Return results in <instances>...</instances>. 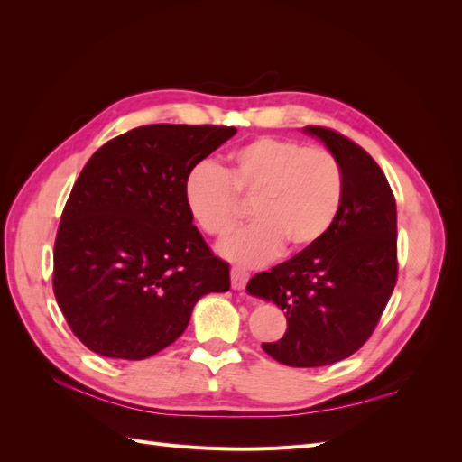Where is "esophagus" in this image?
<instances>
[{"instance_id":"obj_1","label":"esophagus","mask_w":462,"mask_h":462,"mask_svg":"<svg viewBox=\"0 0 462 462\" xmlns=\"http://www.w3.org/2000/svg\"><path fill=\"white\" fill-rule=\"evenodd\" d=\"M246 282H248V273H246V272H243V270H239V268H233V270H231V287H233L235 291H243L245 285H246Z\"/></svg>"}]
</instances>
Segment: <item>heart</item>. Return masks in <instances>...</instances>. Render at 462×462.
Here are the masks:
<instances>
[{"label":"heart","mask_w":462,"mask_h":462,"mask_svg":"<svg viewBox=\"0 0 462 462\" xmlns=\"http://www.w3.org/2000/svg\"><path fill=\"white\" fill-rule=\"evenodd\" d=\"M345 177L326 148L279 136H260L229 153V170L212 162L192 165L183 183L185 208L200 231L223 236L239 219L236 197L253 199L256 221L219 245L241 265L270 262L283 243L304 250L324 239L339 216Z\"/></svg>","instance_id":"obj_1"}]
</instances>
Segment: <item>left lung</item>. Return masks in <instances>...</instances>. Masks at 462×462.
I'll return each mask as SVG.
<instances>
[{
  "label": "left lung",
  "instance_id": "left-lung-1",
  "mask_svg": "<svg viewBox=\"0 0 462 462\" xmlns=\"http://www.w3.org/2000/svg\"><path fill=\"white\" fill-rule=\"evenodd\" d=\"M339 160L345 194L324 239L250 279L248 295L283 310L287 331L262 343L287 366L335 365L370 337L397 282V206L368 152L324 127H304Z\"/></svg>",
  "mask_w": 462,
  "mask_h": 462
}]
</instances>
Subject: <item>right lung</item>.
Returning a JSON list of instances; mask_svg holds the SVG:
<instances>
[{
	"label": "right lung",
	"instance_id": "1",
	"mask_svg": "<svg viewBox=\"0 0 462 462\" xmlns=\"http://www.w3.org/2000/svg\"><path fill=\"white\" fill-rule=\"evenodd\" d=\"M236 133L148 125L106 143L80 171L53 250V292L92 353L143 360L179 339L194 304L231 287L185 208L189 170Z\"/></svg>",
	"mask_w": 462,
	"mask_h": 462
}]
</instances>
